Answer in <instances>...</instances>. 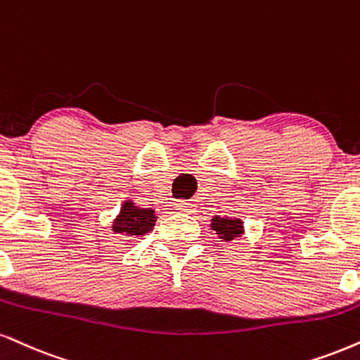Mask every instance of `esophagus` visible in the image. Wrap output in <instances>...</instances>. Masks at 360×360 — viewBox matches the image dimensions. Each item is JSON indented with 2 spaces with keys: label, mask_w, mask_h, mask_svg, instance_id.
Wrapping results in <instances>:
<instances>
[{
  "label": "esophagus",
  "mask_w": 360,
  "mask_h": 360,
  "mask_svg": "<svg viewBox=\"0 0 360 360\" xmlns=\"http://www.w3.org/2000/svg\"><path fill=\"white\" fill-rule=\"evenodd\" d=\"M194 205H191V202H186V201H179L176 205V210H179V211H183V213H193V207Z\"/></svg>",
  "instance_id": "1"
}]
</instances>
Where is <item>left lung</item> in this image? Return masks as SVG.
Segmentation results:
<instances>
[{
  "label": "left lung",
  "instance_id": "1",
  "mask_svg": "<svg viewBox=\"0 0 360 360\" xmlns=\"http://www.w3.org/2000/svg\"><path fill=\"white\" fill-rule=\"evenodd\" d=\"M211 228L214 229L216 235H218L221 240L231 241L235 236H240L243 233V223L236 218H219V216H214L211 219Z\"/></svg>",
  "mask_w": 360,
  "mask_h": 360
}]
</instances>
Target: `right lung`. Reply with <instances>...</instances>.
Here are the masks:
<instances>
[{
  "mask_svg": "<svg viewBox=\"0 0 360 360\" xmlns=\"http://www.w3.org/2000/svg\"><path fill=\"white\" fill-rule=\"evenodd\" d=\"M158 216L154 214V210H144L137 207L134 202L127 201L120 207V214L112 224L115 233H125L129 236L146 235L154 228Z\"/></svg>",
  "mask_w": 360,
  "mask_h": 360,
  "instance_id": "right-lung-1",
  "label": "right lung"
}]
</instances>
